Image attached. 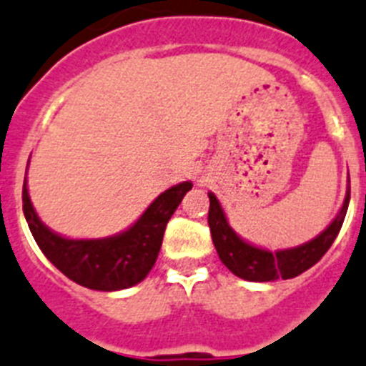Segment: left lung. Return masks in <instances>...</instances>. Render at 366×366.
Here are the masks:
<instances>
[{"label":"left lung","mask_w":366,"mask_h":366,"mask_svg":"<svg viewBox=\"0 0 366 366\" xmlns=\"http://www.w3.org/2000/svg\"><path fill=\"white\" fill-rule=\"evenodd\" d=\"M209 202L211 204H209L207 222L209 227H211L214 248H217L222 263L226 264L231 272L246 281H276L280 277L281 280H290V277L300 276L315 263H318L330 249V246L333 244L335 237L339 235L350 204V177L345 204L340 207L339 214L333 218L332 224L320 235H317L305 244H300L296 248L277 249V252L259 248V246L249 244V242L240 239L235 231L231 229L226 213H224L220 202L213 192H209Z\"/></svg>","instance_id":"obj_1"}]
</instances>
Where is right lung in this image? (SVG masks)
<instances>
[{"label": "right lung", "mask_w": 366, "mask_h": 366, "mask_svg": "<svg viewBox=\"0 0 366 366\" xmlns=\"http://www.w3.org/2000/svg\"><path fill=\"white\" fill-rule=\"evenodd\" d=\"M190 181L170 187L153 199L142 217L118 235L105 239H66L49 229L39 218L24 181V214L42 254L71 281L92 290H122L144 280L157 261L167 224Z\"/></svg>", "instance_id": "right-lung-1"}]
</instances>
